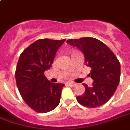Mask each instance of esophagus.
Returning a JSON list of instances; mask_svg holds the SVG:
<instances>
[{"instance_id":"esophagus-1","label":"esophagus","mask_w":130,"mask_h":130,"mask_svg":"<svg viewBox=\"0 0 130 130\" xmlns=\"http://www.w3.org/2000/svg\"><path fill=\"white\" fill-rule=\"evenodd\" d=\"M68 84L69 86H70V87H74V86H76V83H74V82H68Z\"/></svg>"}]
</instances>
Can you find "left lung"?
I'll list each match as a JSON object with an SVG mask.
<instances>
[{"label": "left lung", "mask_w": 130, "mask_h": 130, "mask_svg": "<svg viewBox=\"0 0 130 130\" xmlns=\"http://www.w3.org/2000/svg\"><path fill=\"white\" fill-rule=\"evenodd\" d=\"M67 43L80 50L86 65L91 68L89 75L93 80L92 86L83 84L85 92L77 96L78 102L88 108L102 106L112 97L120 82L118 60L106 44L94 38L69 39Z\"/></svg>", "instance_id": "8db88e82"}]
</instances>
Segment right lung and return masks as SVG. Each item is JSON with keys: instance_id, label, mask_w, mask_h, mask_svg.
Returning <instances> with one entry per match:
<instances>
[{"instance_id": "1", "label": "right lung", "mask_w": 130, "mask_h": 130, "mask_svg": "<svg viewBox=\"0 0 130 130\" xmlns=\"http://www.w3.org/2000/svg\"><path fill=\"white\" fill-rule=\"evenodd\" d=\"M65 39H39L24 50L18 60L15 79L18 90L28 106L38 112H49L58 106L62 87L43 74L52 66L56 52Z\"/></svg>"}]
</instances>
